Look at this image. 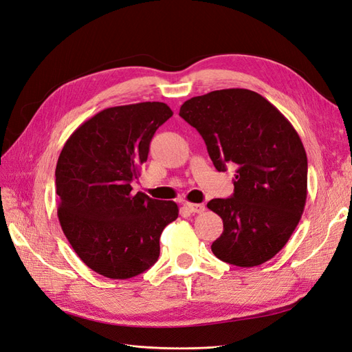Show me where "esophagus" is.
<instances>
[{"instance_id":"esophagus-1","label":"esophagus","mask_w":352,"mask_h":352,"mask_svg":"<svg viewBox=\"0 0 352 352\" xmlns=\"http://www.w3.org/2000/svg\"><path fill=\"white\" fill-rule=\"evenodd\" d=\"M186 208L190 211V212H202L206 211V206L204 204H194V202H186Z\"/></svg>"}]
</instances>
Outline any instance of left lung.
Segmentation results:
<instances>
[{
	"instance_id": "obj_1",
	"label": "left lung",
	"mask_w": 352,
	"mask_h": 352,
	"mask_svg": "<svg viewBox=\"0 0 352 352\" xmlns=\"http://www.w3.org/2000/svg\"><path fill=\"white\" fill-rule=\"evenodd\" d=\"M179 116L194 126L212 164L236 166L230 198L207 207L223 220L211 251L221 261L254 267L289 241L307 201V154L291 122L260 94L232 88L185 101Z\"/></svg>"
}]
</instances>
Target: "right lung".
<instances>
[{
  "label": "right lung",
  "mask_w": 352,
  "mask_h": 352,
  "mask_svg": "<svg viewBox=\"0 0 352 352\" xmlns=\"http://www.w3.org/2000/svg\"><path fill=\"white\" fill-rule=\"evenodd\" d=\"M173 116L164 102L105 109L83 122L56 167L58 220L78 257L109 279H129L158 260L160 236L177 219L173 201L132 192L155 131Z\"/></svg>",
  "instance_id": "right-lung-1"
}]
</instances>
